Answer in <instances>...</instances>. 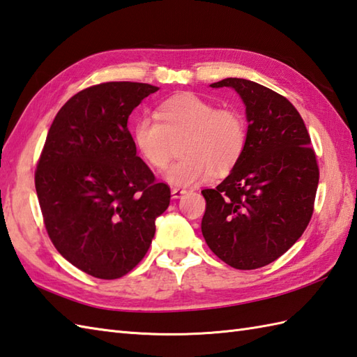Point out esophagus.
Segmentation results:
<instances>
[{
    "instance_id": "34e87169",
    "label": "esophagus",
    "mask_w": 357,
    "mask_h": 357,
    "mask_svg": "<svg viewBox=\"0 0 357 357\" xmlns=\"http://www.w3.org/2000/svg\"><path fill=\"white\" fill-rule=\"evenodd\" d=\"M183 194H186V189H181V188H172L171 189L172 199H180V197Z\"/></svg>"
}]
</instances>
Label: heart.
<instances>
[{"label":"heart","mask_w":357,"mask_h":357,"mask_svg":"<svg viewBox=\"0 0 357 357\" xmlns=\"http://www.w3.org/2000/svg\"><path fill=\"white\" fill-rule=\"evenodd\" d=\"M157 116H140L132 123L134 146L146 165L162 169L168 163L174 140L181 158L163 172L166 183L178 188L209 180L213 172L225 176L240 162L248 128L236 109L218 108L197 94L183 93L158 105Z\"/></svg>","instance_id":"b5f03b06"}]
</instances>
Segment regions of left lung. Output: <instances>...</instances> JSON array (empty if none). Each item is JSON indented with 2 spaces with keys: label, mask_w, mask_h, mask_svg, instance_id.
I'll use <instances>...</instances> for the list:
<instances>
[{
  "label": "left lung",
  "mask_w": 357,
  "mask_h": 357,
  "mask_svg": "<svg viewBox=\"0 0 357 357\" xmlns=\"http://www.w3.org/2000/svg\"><path fill=\"white\" fill-rule=\"evenodd\" d=\"M211 86L238 93L249 125L240 162L215 189L202 191V234L226 264L252 271L280 258L304 234L318 163L303 117L286 98L240 77Z\"/></svg>",
  "instance_id": "8db88e82"
}]
</instances>
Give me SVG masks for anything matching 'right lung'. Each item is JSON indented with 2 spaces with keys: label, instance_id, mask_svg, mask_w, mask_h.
<instances>
[{
  "label": "right lung",
  "instance_id": "1",
  "mask_svg": "<svg viewBox=\"0 0 357 357\" xmlns=\"http://www.w3.org/2000/svg\"><path fill=\"white\" fill-rule=\"evenodd\" d=\"M158 86L107 82L59 109L47 134L35 186L45 229L68 263L116 280L145 257L171 191L137 155L128 117Z\"/></svg>",
  "mask_w": 357,
  "mask_h": 357
}]
</instances>
